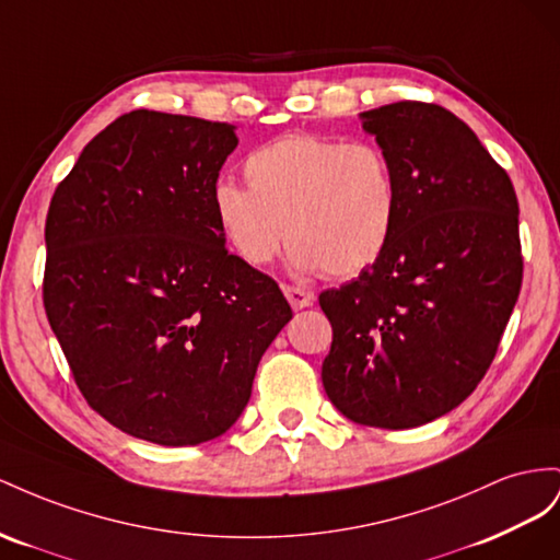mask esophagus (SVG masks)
<instances>
[{"label": "esophagus", "instance_id": "obj_1", "mask_svg": "<svg viewBox=\"0 0 560 560\" xmlns=\"http://www.w3.org/2000/svg\"><path fill=\"white\" fill-rule=\"evenodd\" d=\"M283 295L291 302L293 310H305L314 302V293L305 289H295V285H283Z\"/></svg>", "mask_w": 560, "mask_h": 560}]
</instances>
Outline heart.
I'll use <instances>...</instances> for the list:
<instances>
[{"label": "heart", "mask_w": 560, "mask_h": 560, "mask_svg": "<svg viewBox=\"0 0 560 560\" xmlns=\"http://www.w3.org/2000/svg\"><path fill=\"white\" fill-rule=\"evenodd\" d=\"M246 185L218 180V230L246 265L271 262L291 238L298 271L357 277L385 253L398 209L387 154L373 142L291 133L248 154Z\"/></svg>", "instance_id": "b5f03b06"}]
</instances>
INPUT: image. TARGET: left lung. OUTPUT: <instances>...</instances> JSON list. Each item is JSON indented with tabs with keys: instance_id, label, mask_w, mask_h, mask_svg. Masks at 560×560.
Instances as JSON below:
<instances>
[{
	"instance_id": "8db88e82",
	"label": "left lung",
	"mask_w": 560,
	"mask_h": 560,
	"mask_svg": "<svg viewBox=\"0 0 560 560\" xmlns=\"http://www.w3.org/2000/svg\"><path fill=\"white\" fill-rule=\"evenodd\" d=\"M396 180L394 232L359 279L324 291L322 380L347 420L420 427L483 380L521 291L518 199L469 126L429 103L361 112Z\"/></svg>"
}]
</instances>
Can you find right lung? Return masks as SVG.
Listing matches in <instances>:
<instances>
[{
  "label": "right lung",
  "mask_w": 560,
  "mask_h": 560,
  "mask_svg": "<svg viewBox=\"0 0 560 560\" xmlns=\"http://www.w3.org/2000/svg\"><path fill=\"white\" fill-rule=\"evenodd\" d=\"M236 126L154 109L112 121L56 187L44 307L77 387L124 434L197 445L244 412L293 312L228 253L211 189Z\"/></svg>",
  "instance_id": "1"
}]
</instances>
